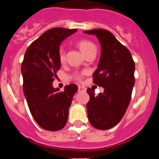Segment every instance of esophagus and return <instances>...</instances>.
<instances>
[{"label": "esophagus", "instance_id": "esophagus-1", "mask_svg": "<svg viewBox=\"0 0 159 159\" xmlns=\"http://www.w3.org/2000/svg\"><path fill=\"white\" fill-rule=\"evenodd\" d=\"M86 91V88H84V87L79 86L78 87V92H85Z\"/></svg>", "mask_w": 159, "mask_h": 159}]
</instances>
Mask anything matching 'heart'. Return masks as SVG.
I'll use <instances>...</instances> for the list:
<instances>
[{"label": "heart", "mask_w": 159, "mask_h": 159, "mask_svg": "<svg viewBox=\"0 0 159 159\" xmlns=\"http://www.w3.org/2000/svg\"><path fill=\"white\" fill-rule=\"evenodd\" d=\"M77 45L78 47L80 48V51L84 53V56H86L87 54H88L89 52H91L93 50H96V47L95 45L92 43V41H90L88 40H79L77 42ZM65 50L63 47L60 48L58 51V57H59V60H60V62L63 63L64 62V60H65ZM74 77H75L76 80H80L81 79V75H79V74H75L74 75Z\"/></svg>", "instance_id": "obj_1"}]
</instances>
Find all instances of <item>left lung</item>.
Listing matches in <instances>:
<instances>
[{"label": "left lung", "instance_id": "left-lung-1", "mask_svg": "<svg viewBox=\"0 0 159 159\" xmlns=\"http://www.w3.org/2000/svg\"><path fill=\"white\" fill-rule=\"evenodd\" d=\"M84 32L95 35L100 43V59L92 77L94 84L104 88L97 96L92 88L87 90L88 117L95 128L108 130L120 122L128 107L135 65L130 51L111 32L97 29Z\"/></svg>", "mask_w": 159, "mask_h": 159}]
</instances>
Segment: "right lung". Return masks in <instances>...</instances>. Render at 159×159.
<instances>
[{"mask_svg":"<svg viewBox=\"0 0 159 159\" xmlns=\"http://www.w3.org/2000/svg\"><path fill=\"white\" fill-rule=\"evenodd\" d=\"M76 31L63 28L49 29L31 43L24 57V94L33 119L46 130L57 131L64 128L72 98L78 90L74 84L66 85L63 92L52 86L60 67V43Z\"/></svg>","mask_w":159,"mask_h":159,"instance_id":"right-lung-1","label":"right lung"}]
</instances>
